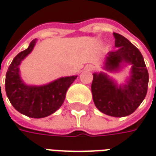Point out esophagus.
<instances>
[{"instance_id": "34e87169", "label": "esophagus", "mask_w": 156, "mask_h": 156, "mask_svg": "<svg viewBox=\"0 0 156 156\" xmlns=\"http://www.w3.org/2000/svg\"><path fill=\"white\" fill-rule=\"evenodd\" d=\"M86 70H87V71H93L94 69H95V67H94L93 66H91V65H89V66H86Z\"/></svg>"}]
</instances>
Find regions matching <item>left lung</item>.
<instances>
[{"instance_id": "obj_1", "label": "left lung", "mask_w": 156, "mask_h": 156, "mask_svg": "<svg viewBox=\"0 0 156 156\" xmlns=\"http://www.w3.org/2000/svg\"><path fill=\"white\" fill-rule=\"evenodd\" d=\"M116 50L108 53L106 68L118 69L119 64L132 65V76L127 85L118 87L103 73L93 74L91 92L98 110L112 117H125L136 110L145 98L149 74L140 51L126 37L113 33Z\"/></svg>"}]
</instances>
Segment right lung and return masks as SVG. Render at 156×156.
Instances as JSON below:
<instances>
[{
    "label": "right lung",
    "mask_w": 156,
    "mask_h": 156,
    "mask_svg": "<svg viewBox=\"0 0 156 156\" xmlns=\"http://www.w3.org/2000/svg\"><path fill=\"white\" fill-rule=\"evenodd\" d=\"M35 41H32L27 49L13 58L5 75V88L10 102L16 111L29 118L41 119L54 113L61 107L66 91L77 76L63 77L43 87H27L23 84L20 79L18 66L33 50Z\"/></svg>",
    "instance_id": "1"
}]
</instances>
